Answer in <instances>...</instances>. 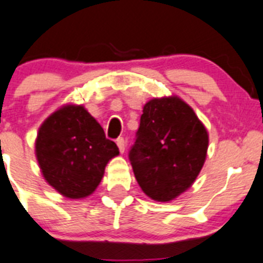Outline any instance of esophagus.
I'll return each instance as SVG.
<instances>
[{
	"label": "esophagus",
	"instance_id": "1",
	"mask_svg": "<svg viewBox=\"0 0 263 263\" xmlns=\"http://www.w3.org/2000/svg\"><path fill=\"white\" fill-rule=\"evenodd\" d=\"M116 143H117V146H119V150L120 153L124 154L125 153V148H126V142H125L124 138H119L117 141H116Z\"/></svg>",
	"mask_w": 263,
	"mask_h": 263
}]
</instances>
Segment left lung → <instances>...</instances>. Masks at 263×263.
Instances as JSON below:
<instances>
[{"instance_id":"8db88e82","label":"left lung","mask_w":263,"mask_h":263,"mask_svg":"<svg viewBox=\"0 0 263 263\" xmlns=\"http://www.w3.org/2000/svg\"><path fill=\"white\" fill-rule=\"evenodd\" d=\"M130 161L142 192L171 202L198 177L209 148V132L193 108L177 95L154 98L143 105Z\"/></svg>"}]
</instances>
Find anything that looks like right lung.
<instances>
[{
  "label": "right lung",
  "mask_w": 263,
  "mask_h": 263,
  "mask_svg": "<svg viewBox=\"0 0 263 263\" xmlns=\"http://www.w3.org/2000/svg\"><path fill=\"white\" fill-rule=\"evenodd\" d=\"M120 154L115 142L83 105L65 104L39 127L35 155L45 181L69 199L91 196L108 161Z\"/></svg>",
  "instance_id": "add662e5"
}]
</instances>
